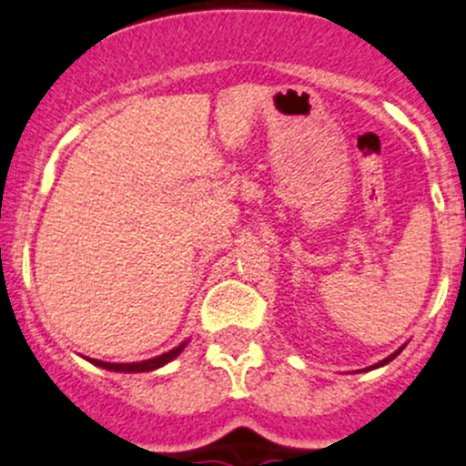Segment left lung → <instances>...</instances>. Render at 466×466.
I'll return each instance as SVG.
<instances>
[{
    "instance_id": "obj_1",
    "label": "left lung",
    "mask_w": 466,
    "mask_h": 466,
    "mask_svg": "<svg viewBox=\"0 0 466 466\" xmlns=\"http://www.w3.org/2000/svg\"><path fill=\"white\" fill-rule=\"evenodd\" d=\"M399 353H400V350H396V353H394V355H390V358H387V360H382V362H380V364H376V367H382V364L391 362V360H394V358H396V355H399Z\"/></svg>"
}]
</instances>
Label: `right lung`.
<instances>
[{
	"label": "right lung",
	"instance_id": "add662e5",
	"mask_svg": "<svg viewBox=\"0 0 466 466\" xmlns=\"http://www.w3.org/2000/svg\"><path fill=\"white\" fill-rule=\"evenodd\" d=\"M184 346L187 343H182V346L173 348V350H168V353L159 355V358H152V360H146V362H132V364H111V362H99V360H93V364H97V367L102 369H108V371H120V373H141V371H152V369H159L164 367L166 362H170V360L177 358L179 353L184 350Z\"/></svg>",
	"mask_w": 466,
	"mask_h": 466
}]
</instances>
